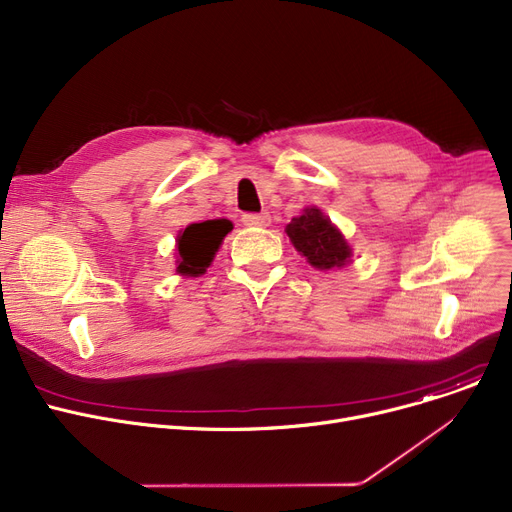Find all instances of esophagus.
I'll return each mask as SVG.
<instances>
[{
  "label": "esophagus",
  "instance_id": "1",
  "mask_svg": "<svg viewBox=\"0 0 512 512\" xmlns=\"http://www.w3.org/2000/svg\"><path fill=\"white\" fill-rule=\"evenodd\" d=\"M269 222H271V218H269L267 212H263V214H245V216H243V224H245V226L265 228V226H269Z\"/></svg>",
  "mask_w": 512,
  "mask_h": 512
}]
</instances>
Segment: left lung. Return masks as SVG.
Wrapping results in <instances>:
<instances>
[{
    "instance_id": "obj_1",
    "label": "left lung",
    "mask_w": 512,
    "mask_h": 512,
    "mask_svg": "<svg viewBox=\"0 0 512 512\" xmlns=\"http://www.w3.org/2000/svg\"><path fill=\"white\" fill-rule=\"evenodd\" d=\"M286 234L294 249L321 271L344 267L352 261V249L344 234L315 206L304 208L300 216L292 218Z\"/></svg>"
}]
</instances>
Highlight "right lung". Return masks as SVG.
I'll use <instances>...</instances> for the list:
<instances>
[{"label":"right lung","instance_id":"add662e5","mask_svg":"<svg viewBox=\"0 0 512 512\" xmlns=\"http://www.w3.org/2000/svg\"><path fill=\"white\" fill-rule=\"evenodd\" d=\"M232 230L230 220H206L189 224L177 236V274L201 276L206 274L224 236Z\"/></svg>","mask_w":512,"mask_h":512}]
</instances>
